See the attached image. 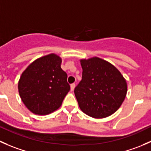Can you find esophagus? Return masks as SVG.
Segmentation results:
<instances>
[{
  "label": "esophagus",
  "mask_w": 151,
  "mask_h": 151,
  "mask_svg": "<svg viewBox=\"0 0 151 151\" xmlns=\"http://www.w3.org/2000/svg\"><path fill=\"white\" fill-rule=\"evenodd\" d=\"M75 86H76V85H75V83H72V84L70 85V90L71 91H73L74 90V88H75Z\"/></svg>",
  "instance_id": "1"
}]
</instances>
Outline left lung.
<instances>
[{
  "mask_svg": "<svg viewBox=\"0 0 151 151\" xmlns=\"http://www.w3.org/2000/svg\"><path fill=\"white\" fill-rule=\"evenodd\" d=\"M80 62L82 79L74 90L79 108L94 119L113 114L127 95V83L124 76L114 65L99 57Z\"/></svg>",
  "mask_w": 151,
  "mask_h": 151,
  "instance_id": "left-lung-1",
  "label": "left lung"
}]
</instances>
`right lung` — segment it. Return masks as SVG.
<instances>
[{
	"label": "right lung",
	"mask_w": 151,
	"mask_h": 151,
	"mask_svg": "<svg viewBox=\"0 0 151 151\" xmlns=\"http://www.w3.org/2000/svg\"><path fill=\"white\" fill-rule=\"evenodd\" d=\"M61 63L58 55L48 54L32 62L20 76L19 94L34 114L43 116L55 111L70 91L68 76Z\"/></svg>",
	"instance_id": "1"
}]
</instances>
